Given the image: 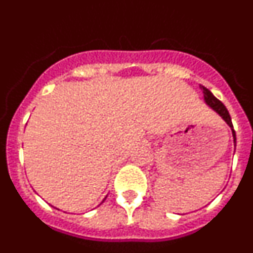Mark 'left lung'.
Returning a JSON list of instances; mask_svg holds the SVG:
<instances>
[{
  "label": "left lung",
  "mask_w": 253,
  "mask_h": 253,
  "mask_svg": "<svg viewBox=\"0 0 253 253\" xmlns=\"http://www.w3.org/2000/svg\"><path fill=\"white\" fill-rule=\"evenodd\" d=\"M200 88L203 90V93H204V101L205 104L208 105L209 107H211L214 111H215L216 114H218L220 118H222L223 120H224L225 123H227V125L229 126V128L232 129V135H233V142H234V147H236V131H234L233 129V124H232V119H231V115H229V113H228L227 107L223 105L222 101H219L218 99H216L215 96L213 95V93L210 92L209 90H208L207 87L204 86H200Z\"/></svg>",
  "instance_id": "obj_1"
}]
</instances>
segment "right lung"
I'll list each match as a JSON object with an SVG mask.
<instances>
[{"mask_svg":"<svg viewBox=\"0 0 253 253\" xmlns=\"http://www.w3.org/2000/svg\"><path fill=\"white\" fill-rule=\"evenodd\" d=\"M105 199H106V198H105ZM105 199H104V200H102V203H104V202H105Z\"/></svg>","mask_w":253,"mask_h":253,"instance_id":"right-lung-1","label":"right lung"}]
</instances>
